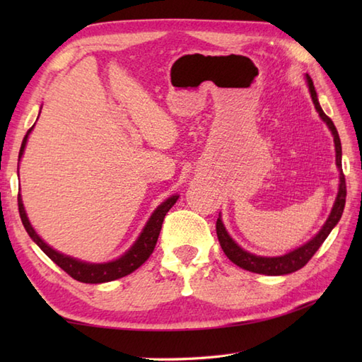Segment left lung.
<instances>
[{"label": "left lung", "mask_w": 362, "mask_h": 362, "mask_svg": "<svg viewBox=\"0 0 362 362\" xmlns=\"http://www.w3.org/2000/svg\"><path fill=\"white\" fill-rule=\"evenodd\" d=\"M306 81H308V87H310V93L313 98L314 107L319 112L320 118L324 119L332 134L334 136V146H336V165L337 168L341 169V183H339V191H337V197L336 202L333 205V210L329 213V216L325 222V226L322 227L320 232L313 238L311 241H308L306 244H303L302 247H298L296 250H292L286 255L283 257H275V258H266V257H257L253 253H249L243 250L240 245H238L232 238L228 236V233L226 232V227L222 224L221 218H218L216 221V233H218V240L222 250L227 255V258L230 261H233L236 266H240L245 271L255 272V274H264V275H284V274H291L296 272L298 269H302L308 261L313 258L314 253L319 250V247L327 240V236L329 235V232L334 228V226L339 222L344 206H345V197H347V185H345V175L342 173V148H341V140H339V134L333 124L332 118H328L327 115L322 110V107L317 101V93L314 90L313 81L308 74H306Z\"/></svg>", "instance_id": "left-lung-1"}]
</instances>
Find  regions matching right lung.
Here are the masks:
<instances>
[{
    "label": "right lung",
    "mask_w": 362,
    "mask_h": 362,
    "mask_svg": "<svg viewBox=\"0 0 362 362\" xmlns=\"http://www.w3.org/2000/svg\"><path fill=\"white\" fill-rule=\"evenodd\" d=\"M30 129L28 130L25 138H23L18 160L23 156V151H25L26 140H28ZM177 199H179V196H171L169 199H166L163 204L158 205V209L152 213V216L148 221L146 227L143 228L140 238H138L136 243L132 245V247H130V250H127L121 258L110 261V263H104V264L83 263V261L74 259L71 257L64 255V253L56 252L54 249H51L48 244L43 243L40 240V236L35 233L33 226L29 224V219L26 216L25 206H23L20 194H18V211H20L21 222H23V226H25L28 235L33 238L38 247H40L59 267H62L68 275L73 276L74 280L82 281V283H105V281L117 280V279H121V276L132 274L144 263L146 259L151 257V253L153 252V249H156V244H157L160 230H161V224H163L166 213L173 209V205L177 202Z\"/></svg>",
    "instance_id": "add662e5"
}]
</instances>
